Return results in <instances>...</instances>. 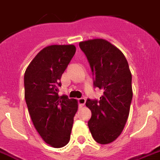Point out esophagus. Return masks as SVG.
Returning <instances> with one entry per match:
<instances>
[{"label":"esophagus","mask_w":160,"mask_h":160,"mask_svg":"<svg viewBox=\"0 0 160 160\" xmlns=\"http://www.w3.org/2000/svg\"><path fill=\"white\" fill-rule=\"evenodd\" d=\"M78 103H79V107H82L85 104V98H80L78 99Z\"/></svg>","instance_id":"34e87169"}]
</instances>
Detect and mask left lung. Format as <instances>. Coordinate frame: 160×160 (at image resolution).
Masks as SVG:
<instances>
[{"label": "left lung", "mask_w": 160, "mask_h": 160, "mask_svg": "<svg viewBox=\"0 0 160 160\" xmlns=\"http://www.w3.org/2000/svg\"><path fill=\"white\" fill-rule=\"evenodd\" d=\"M88 59L94 85L103 91L97 100L87 99L91 111L88 127L96 142L107 144L119 137L130 111L132 89L128 63L120 49L102 38L79 43Z\"/></svg>", "instance_id": "8db88e82"}]
</instances>
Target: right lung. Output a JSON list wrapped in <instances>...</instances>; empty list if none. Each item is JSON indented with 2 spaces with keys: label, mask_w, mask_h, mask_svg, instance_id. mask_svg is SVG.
I'll use <instances>...</instances> for the list:
<instances>
[{
  "label": "right lung",
  "mask_w": 160,
  "mask_h": 160,
  "mask_svg": "<svg viewBox=\"0 0 160 160\" xmlns=\"http://www.w3.org/2000/svg\"><path fill=\"white\" fill-rule=\"evenodd\" d=\"M75 46L50 45L32 60L24 75L25 100L35 128L43 141L62 148L70 139L78 102L58 96L62 74L75 53Z\"/></svg>",
  "instance_id": "add662e5"
}]
</instances>
